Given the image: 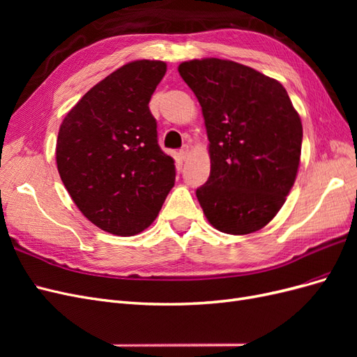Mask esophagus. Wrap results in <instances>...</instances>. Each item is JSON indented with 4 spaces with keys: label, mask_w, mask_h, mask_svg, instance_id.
Wrapping results in <instances>:
<instances>
[{
    "label": "esophagus",
    "mask_w": 357,
    "mask_h": 357,
    "mask_svg": "<svg viewBox=\"0 0 357 357\" xmlns=\"http://www.w3.org/2000/svg\"><path fill=\"white\" fill-rule=\"evenodd\" d=\"M178 155H180V159H183V160H186V159L189 158V155H190V147H189L188 144H185V146H183V147L180 149V152H178Z\"/></svg>",
    "instance_id": "esophagus-1"
}]
</instances>
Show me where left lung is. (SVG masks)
<instances>
[{
    "instance_id": "8db88e82",
    "label": "left lung",
    "mask_w": 357,
    "mask_h": 357,
    "mask_svg": "<svg viewBox=\"0 0 357 357\" xmlns=\"http://www.w3.org/2000/svg\"><path fill=\"white\" fill-rule=\"evenodd\" d=\"M197 95L210 142V177L197 189L205 218L225 234L262 229L294 186L302 123L283 84L238 62L178 66Z\"/></svg>"
}]
</instances>
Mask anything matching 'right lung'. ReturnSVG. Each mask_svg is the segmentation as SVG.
<instances>
[{
    "instance_id": "add662e5",
    "label": "right lung",
    "mask_w": 357,
    "mask_h": 357,
    "mask_svg": "<svg viewBox=\"0 0 357 357\" xmlns=\"http://www.w3.org/2000/svg\"><path fill=\"white\" fill-rule=\"evenodd\" d=\"M165 73L162 61L126 63L86 92L59 128L63 186L84 218L113 235L149 228L174 186V159L160 150L149 109Z\"/></svg>"
}]
</instances>
